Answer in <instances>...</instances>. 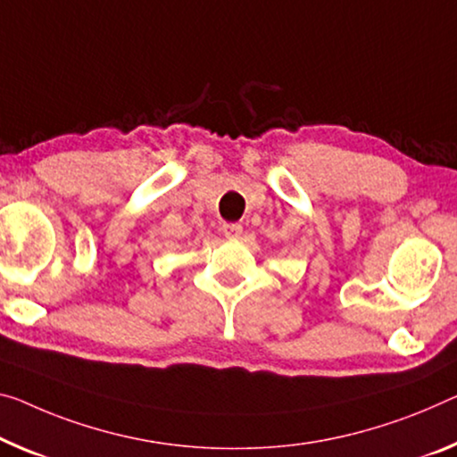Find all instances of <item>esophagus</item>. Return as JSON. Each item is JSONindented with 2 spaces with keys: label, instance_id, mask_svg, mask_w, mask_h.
Returning a JSON list of instances; mask_svg holds the SVG:
<instances>
[{
  "label": "esophagus",
  "instance_id": "34e87169",
  "mask_svg": "<svg viewBox=\"0 0 457 457\" xmlns=\"http://www.w3.org/2000/svg\"><path fill=\"white\" fill-rule=\"evenodd\" d=\"M222 235L227 238H238L243 235V227L238 222H224L222 224Z\"/></svg>",
  "mask_w": 457,
  "mask_h": 457
}]
</instances>
